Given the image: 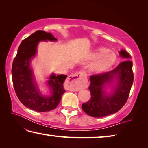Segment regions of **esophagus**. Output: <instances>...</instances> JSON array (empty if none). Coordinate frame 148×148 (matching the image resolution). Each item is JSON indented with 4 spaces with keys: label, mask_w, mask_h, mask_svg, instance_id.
I'll return each mask as SVG.
<instances>
[{
    "label": "esophagus",
    "mask_w": 148,
    "mask_h": 148,
    "mask_svg": "<svg viewBox=\"0 0 148 148\" xmlns=\"http://www.w3.org/2000/svg\"><path fill=\"white\" fill-rule=\"evenodd\" d=\"M84 75L81 72L77 73L69 76L67 78V88L71 91H78L84 86L82 78Z\"/></svg>",
    "instance_id": "esophagus-1"
}]
</instances>
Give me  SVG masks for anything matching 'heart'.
I'll return each mask as SVG.
<instances>
[{
  "mask_svg": "<svg viewBox=\"0 0 148 148\" xmlns=\"http://www.w3.org/2000/svg\"><path fill=\"white\" fill-rule=\"evenodd\" d=\"M107 50L104 48L98 49L94 54L93 58L97 59L94 64L92 69L94 71L101 72L109 68L115 62V55L111 53H107Z\"/></svg>",
  "mask_w": 148,
  "mask_h": 148,
  "instance_id": "obj_1",
  "label": "heart"
}]
</instances>
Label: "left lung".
<instances>
[{
    "label": "left lung",
    "instance_id": "left-lung-1",
    "mask_svg": "<svg viewBox=\"0 0 148 148\" xmlns=\"http://www.w3.org/2000/svg\"><path fill=\"white\" fill-rule=\"evenodd\" d=\"M120 54L123 58L131 57L124 50L120 51ZM114 78L118 82L116 88L112 95L106 96L103 91L104 85L110 83ZM133 79V62L130 60L121 62L110 71L92 75L88 88L91 98L82 105V109L88 115L94 118L104 117L117 112L128 99Z\"/></svg>",
    "mask_w": 148,
    "mask_h": 148
}]
</instances>
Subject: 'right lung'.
Returning <instances> with one entry per match:
<instances>
[{"label": "right lung", "mask_w": 148, "mask_h": 148, "mask_svg": "<svg viewBox=\"0 0 148 148\" xmlns=\"http://www.w3.org/2000/svg\"><path fill=\"white\" fill-rule=\"evenodd\" d=\"M56 41L51 33L38 30L22 41L13 61L12 75L14 88L17 97L26 107L37 112H48L56 108L66 92L63 83L66 75L56 76L53 74L48 84L52 95L45 97L40 94L34 81L30 67V59L35 56L40 41Z\"/></svg>", "instance_id": "right-lung-1"}]
</instances>
